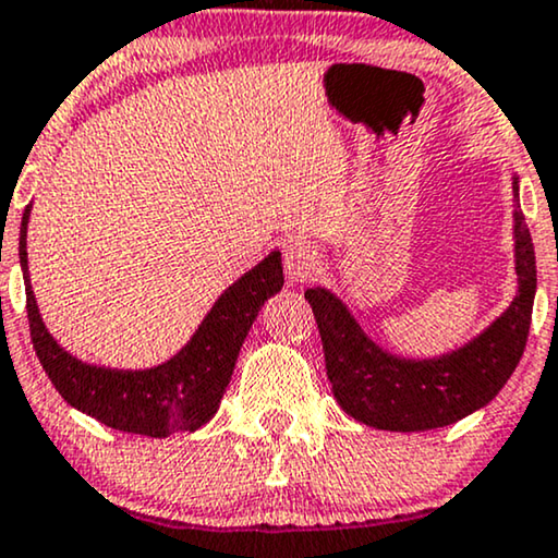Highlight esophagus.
Wrapping results in <instances>:
<instances>
[{"label": "esophagus", "instance_id": "obj_1", "mask_svg": "<svg viewBox=\"0 0 558 558\" xmlns=\"http://www.w3.org/2000/svg\"><path fill=\"white\" fill-rule=\"evenodd\" d=\"M281 258H284L287 277L294 284H302V281H307L315 274L317 251L305 238H289L284 243V251H281Z\"/></svg>", "mask_w": 558, "mask_h": 558}]
</instances>
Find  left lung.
Returning <instances> with one entry per match:
<instances>
[{
  "label": "left lung",
  "instance_id": "1",
  "mask_svg": "<svg viewBox=\"0 0 558 558\" xmlns=\"http://www.w3.org/2000/svg\"><path fill=\"white\" fill-rule=\"evenodd\" d=\"M518 197V179H512ZM515 274L512 305L474 341L440 359H400L381 351L349 307L328 289H307L323 338L332 395L353 421L379 430L444 428L495 400L515 372L531 330L535 253L525 217L515 205Z\"/></svg>",
  "mask_w": 558,
  "mask_h": 558
}]
</instances>
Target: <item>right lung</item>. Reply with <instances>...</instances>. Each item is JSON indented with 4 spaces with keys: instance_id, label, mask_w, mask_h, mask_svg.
Returning a JSON list of instances; mask_svg holds the SVG:
<instances>
[{
    "instance_id": "1",
    "label": "right lung",
    "mask_w": 558,
    "mask_h": 558,
    "mask_svg": "<svg viewBox=\"0 0 558 558\" xmlns=\"http://www.w3.org/2000/svg\"><path fill=\"white\" fill-rule=\"evenodd\" d=\"M27 220L20 226V266L25 277L27 323L33 349L48 379L71 408L86 412L107 428L137 436L166 438L179 430H197L220 408L233 376L238 351L248 336L258 310L284 284L281 253L271 251L262 264L245 271L233 287L222 292L205 320L177 356L141 372H120L84 364L53 341L35 305L27 279Z\"/></svg>"
}]
</instances>
